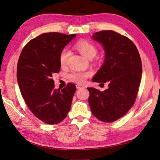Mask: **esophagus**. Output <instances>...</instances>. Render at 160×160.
<instances>
[{"mask_svg":"<svg viewBox=\"0 0 160 160\" xmlns=\"http://www.w3.org/2000/svg\"><path fill=\"white\" fill-rule=\"evenodd\" d=\"M76 88H77V89H80L83 88L84 87H83V85H82L77 84V85H76Z\"/></svg>","mask_w":160,"mask_h":160,"instance_id":"esophagus-1","label":"esophagus"}]
</instances>
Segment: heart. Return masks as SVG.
<instances>
[{
	"instance_id": "b5f03b06",
	"label": "heart",
	"mask_w": 160,
	"mask_h": 160,
	"mask_svg": "<svg viewBox=\"0 0 160 160\" xmlns=\"http://www.w3.org/2000/svg\"><path fill=\"white\" fill-rule=\"evenodd\" d=\"M75 48L80 52L81 55L89 59L94 57L97 53V49L95 45L88 41L82 40L78 41L75 44ZM70 55L71 52L68 49H64L61 51L59 55V62L61 66H65L67 63ZM91 75V72L89 71H72L68 75V77L69 80L72 82L82 83L89 77Z\"/></svg>"
}]
</instances>
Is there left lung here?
<instances>
[{"label":"left lung","mask_w":160,"mask_h":160,"mask_svg":"<svg viewBox=\"0 0 160 160\" xmlns=\"http://www.w3.org/2000/svg\"><path fill=\"white\" fill-rule=\"evenodd\" d=\"M93 38L103 45L105 58L92 81L108 83L109 88L100 91L88 88V101L96 118L110 123L122 118L133 105L142 79V61L134 43L117 32H97Z\"/></svg>","instance_id":"1"}]
</instances>
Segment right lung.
<instances>
[{"label": "right lung", "instance_id": "1", "mask_svg": "<svg viewBox=\"0 0 160 160\" xmlns=\"http://www.w3.org/2000/svg\"><path fill=\"white\" fill-rule=\"evenodd\" d=\"M76 37L60 32H46L32 38L24 47L18 61L17 77L21 95L36 117L49 125L57 124L67 115L76 87L55 89L52 75L61 69L59 55Z\"/></svg>", "mask_w": 160, "mask_h": 160}]
</instances>
